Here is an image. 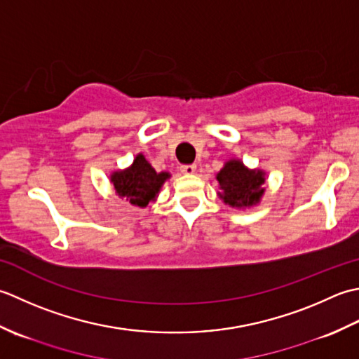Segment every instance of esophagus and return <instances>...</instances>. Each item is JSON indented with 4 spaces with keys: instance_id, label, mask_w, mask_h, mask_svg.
<instances>
[{
    "instance_id": "esophagus-1",
    "label": "esophagus",
    "mask_w": 359,
    "mask_h": 359,
    "mask_svg": "<svg viewBox=\"0 0 359 359\" xmlns=\"http://www.w3.org/2000/svg\"><path fill=\"white\" fill-rule=\"evenodd\" d=\"M180 169H181L182 173L192 175V173H195V170H196V165H195V164H184V165H181Z\"/></svg>"
}]
</instances>
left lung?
<instances>
[{
  "label": "left lung",
  "mask_w": 359,
  "mask_h": 359,
  "mask_svg": "<svg viewBox=\"0 0 359 359\" xmlns=\"http://www.w3.org/2000/svg\"><path fill=\"white\" fill-rule=\"evenodd\" d=\"M223 190L222 198L232 208H246L257 203L263 195L262 184L265 182L263 172L248 170L240 161H229L217 175Z\"/></svg>",
  "instance_id": "left-lung-1"
}]
</instances>
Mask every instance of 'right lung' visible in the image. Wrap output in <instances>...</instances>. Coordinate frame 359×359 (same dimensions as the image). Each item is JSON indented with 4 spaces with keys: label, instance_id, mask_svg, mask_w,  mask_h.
I'll list each match as a JSON object with an SVG mask.
<instances>
[{
    "label": "right lung",
    "instance_id": "right-lung-1",
    "mask_svg": "<svg viewBox=\"0 0 359 359\" xmlns=\"http://www.w3.org/2000/svg\"><path fill=\"white\" fill-rule=\"evenodd\" d=\"M169 177L165 172L156 173L142 155H137L130 169L113 175L111 182L119 196H126L131 204L144 208L155 200L163 182Z\"/></svg>",
    "mask_w": 359,
    "mask_h": 359
}]
</instances>
